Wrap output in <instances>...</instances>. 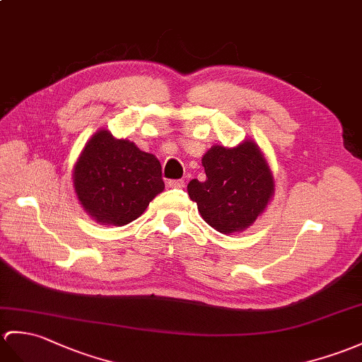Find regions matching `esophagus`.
<instances>
[{
    "label": "esophagus",
    "instance_id": "obj_1",
    "mask_svg": "<svg viewBox=\"0 0 362 362\" xmlns=\"http://www.w3.org/2000/svg\"><path fill=\"white\" fill-rule=\"evenodd\" d=\"M168 187H170V188H183L185 187V180H182V179L170 180V182H168Z\"/></svg>",
    "mask_w": 362,
    "mask_h": 362
}]
</instances>
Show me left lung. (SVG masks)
I'll return each mask as SVG.
<instances>
[{
	"label": "left lung",
	"mask_w": 362,
	"mask_h": 362,
	"mask_svg": "<svg viewBox=\"0 0 362 362\" xmlns=\"http://www.w3.org/2000/svg\"><path fill=\"white\" fill-rule=\"evenodd\" d=\"M206 180L192 179L188 194L204 221L223 234L253 225L274 194L273 173L256 141L214 145L202 157Z\"/></svg>",
	"instance_id": "left-lung-1"
}]
</instances>
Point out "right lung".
I'll list each match as a JSON object with an SVG mask.
<instances>
[{"label":"right lung","instance_id":"add662e5","mask_svg":"<svg viewBox=\"0 0 362 362\" xmlns=\"http://www.w3.org/2000/svg\"><path fill=\"white\" fill-rule=\"evenodd\" d=\"M72 179L81 206L100 225L123 226L136 221L165 189L157 157L106 129L86 143Z\"/></svg>","mask_w":362,"mask_h":362}]
</instances>
